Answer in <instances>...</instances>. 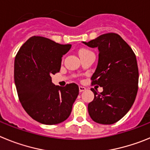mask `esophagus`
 Returning a JSON list of instances; mask_svg holds the SVG:
<instances>
[{
    "mask_svg": "<svg viewBox=\"0 0 150 150\" xmlns=\"http://www.w3.org/2000/svg\"><path fill=\"white\" fill-rule=\"evenodd\" d=\"M86 89V88H85V87H83V86H79V92H82V91H84Z\"/></svg>",
    "mask_w": 150,
    "mask_h": 150,
    "instance_id": "esophagus-1",
    "label": "esophagus"
}]
</instances>
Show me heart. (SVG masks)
Listing matches in <instances>:
<instances>
[{"mask_svg": "<svg viewBox=\"0 0 150 150\" xmlns=\"http://www.w3.org/2000/svg\"><path fill=\"white\" fill-rule=\"evenodd\" d=\"M90 52L89 50H86V49H81V50H79V55H83V54L84 53H86V52Z\"/></svg>", "mask_w": 150, "mask_h": 150, "instance_id": "heart-1", "label": "heart"}]
</instances>
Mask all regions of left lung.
I'll list each match as a JSON object with an SVG mask.
<instances>
[{
  "instance_id": "1",
  "label": "left lung",
  "mask_w": 150,
  "mask_h": 150,
  "mask_svg": "<svg viewBox=\"0 0 150 150\" xmlns=\"http://www.w3.org/2000/svg\"><path fill=\"white\" fill-rule=\"evenodd\" d=\"M98 47V64L91 77V85L103 87L94 92V100L88 105V114L95 122L111 125L120 120L133 105L138 89L139 72L134 52L116 33H107L89 42Z\"/></svg>"
}]
</instances>
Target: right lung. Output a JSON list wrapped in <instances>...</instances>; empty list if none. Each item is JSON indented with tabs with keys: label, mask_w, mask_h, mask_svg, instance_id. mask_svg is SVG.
Wrapping results in <instances>:
<instances>
[{
	"label": "right lung",
	"mask_w": 150,
	"mask_h": 150,
	"mask_svg": "<svg viewBox=\"0 0 150 150\" xmlns=\"http://www.w3.org/2000/svg\"><path fill=\"white\" fill-rule=\"evenodd\" d=\"M71 48V44L34 36L16 55L14 80L18 99L28 114L38 122L59 124L71 114L79 87L75 83L55 86L51 77L59 72L62 57Z\"/></svg>",
	"instance_id": "right-lung-1"
}]
</instances>
